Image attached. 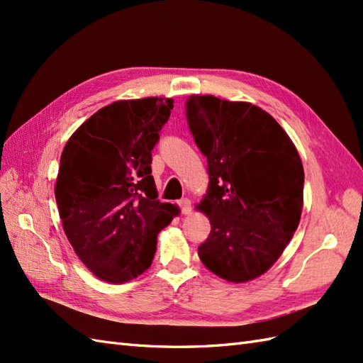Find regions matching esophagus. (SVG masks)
<instances>
[{
  "mask_svg": "<svg viewBox=\"0 0 363 363\" xmlns=\"http://www.w3.org/2000/svg\"><path fill=\"white\" fill-rule=\"evenodd\" d=\"M179 207H181V212L184 215H187V213L191 212V201L189 198H182L179 201Z\"/></svg>",
  "mask_w": 363,
  "mask_h": 363,
  "instance_id": "esophagus-1",
  "label": "esophagus"
}]
</instances>
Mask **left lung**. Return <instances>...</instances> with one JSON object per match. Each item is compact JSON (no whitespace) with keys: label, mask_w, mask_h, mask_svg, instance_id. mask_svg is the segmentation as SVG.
<instances>
[{"label":"left lung","mask_w":363,"mask_h":363,"mask_svg":"<svg viewBox=\"0 0 363 363\" xmlns=\"http://www.w3.org/2000/svg\"><path fill=\"white\" fill-rule=\"evenodd\" d=\"M186 115L209 172L198 209L209 217L211 234L198 256L229 282L256 279L299 225L303 162L279 123L251 103L194 95Z\"/></svg>","instance_id":"8db88e82"}]
</instances>
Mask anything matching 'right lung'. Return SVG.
Masks as SVG:
<instances>
[{"label":"right lung","mask_w":363,"mask_h":363,"mask_svg":"<svg viewBox=\"0 0 363 363\" xmlns=\"http://www.w3.org/2000/svg\"><path fill=\"white\" fill-rule=\"evenodd\" d=\"M172 109V98L115 101L84 121L60 156L54 194L65 235L106 282L146 272L157 234L179 212L159 201L151 176V151Z\"/></svg>","instance_id":"right-lung-1"}]
</instances>
